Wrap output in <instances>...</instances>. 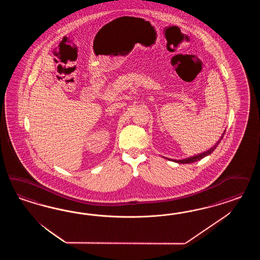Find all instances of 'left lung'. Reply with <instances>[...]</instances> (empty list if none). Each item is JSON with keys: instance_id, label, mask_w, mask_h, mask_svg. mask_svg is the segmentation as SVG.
<instances>
[{"instance_id": "obj_1", "label": "left lung", "mask_w": 260, "mask_h": 260, "mask_svg": "<svg viewBox=\"0 0 260 260\" xmlns=\"http://www.w3.org/2000/svg\"><path fill=\"white\" fill-rule=\"evenodd\" d=\"M225 132H226V131H224V133H223L222 135H221L220 139L214 144V146H213L211 149H209V150H206V151L201 152V153H198V154H196V155H193V156H189V157L188 158H184V159H178V160H177V159H171V158H164L168 159V160L173 161V162H175V163H178V164H189V163H193V162L199 161V160H201L202 158H204L206 157V156H208V155H210V154L213 152V150H215V149L217 148V146L219 145V143H220L221 140H222V139H223V137H224Z\"/></svg>"}]
</instances>
